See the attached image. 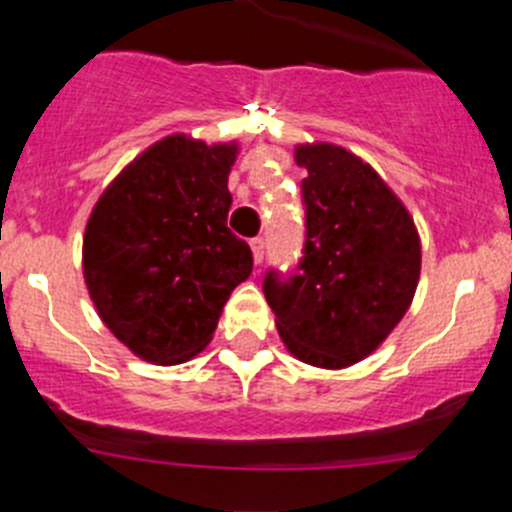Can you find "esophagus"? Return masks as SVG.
<instances>
[{"instance_id":"34e87169","label":"esophagus","mask_w":512,"mask_h":512,"mask_svg":"<svg viewBox=\"0 0 512 512\" xmlns=\"http://www.w3.org/2000/svg\"><path fill=\"white\" fill-rule=\"evenodd\" d=\"M252 247V260H255V265H262V260H265V240L262 237H255V240L250 242Z\"/></svg>"}]
</instances>
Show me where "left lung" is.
<instances>
[{"label":"left lung","instance_id":"obj_1","mask_svg":"<svg viewBox=\"0 0 512 512\" xmlns=\"http://www.w3.org/2000/svg\"><path fill=\"white\" fill-rule=\"evenodd\" d=\"M307 240L299 272H267L265 297L287 352L319 369L366 359L409 312L421 237L379 173L334 143L294 148Z\"/></svg>","mask_w":512,"mask_h":512}]
</instances>
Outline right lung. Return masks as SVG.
I'll list each match as a JSON object with an SVG mask.
<instances>
[{
	"instance_id": "right-lung-1",
	"label": "right lung",
	"mask_w": 512,
	"mask_h": 512,
	"mask_svg": "<svg viewBox=\"0 0 512 512\" xmlns=\"http://www.w3.org/2000/svg\"><path fill=\"white\" fill-rule=\"evenodd\" d=\"M237 141L173 133L108 183L84 232V280L113 337L151 364H183L213 339L252 252L227 227Z\"/></svg>"
}]
</instances>
